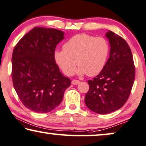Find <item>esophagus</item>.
<instances>
[{"label":"esophagus","mask_w":146,"mask_h":146,"mask_svg":"<svg viewBox=\"0 0 146 146\" xmlns=\"http://www.w3.org/2000/svg\"><path fill=\"white\" fill-rule=\"evenodd\" d=\"M71 83L73 85H77L79 83V81L76 80V79H73V80L71 81Z\"/></svg>","instance_id":"34e87169"}]
</instances>
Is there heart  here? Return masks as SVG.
Returning a JSON list of instances; mask_svg holds the SVG:
<instances>
[{"label": "heart", "mask_w": 146, "mask_h": 146, "mask_svg": "<svg viewBox=\"0 0 146 146\" xmlns=\"http://www.w3.org/2000/svg\"><path fill=\"white\" fill-rule=\"evenodd\" d=\"M63 48L56 50L54 56L56 63L67 75L73 74L77 63L79 74L96 76L104 68L110 53L106 38L87 34L73 36Z\"/></svg>", "instance_id": "heart-1"}]
</instances>
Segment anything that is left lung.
Returning <instances> with one entry per match:
<instances>
[{
  "label": "left lung",
  "mask_w": 146,
  "mask_h": 146,
  "mask_svg": "<svg viewBox=\"0 0 146 146\" xmlns=\"http://www.w3.org/2000/svg\"><path fill=\"white\" fill-rule=\"evenodd\" d=\"M110 55L100 74L89 80L85 98L87 108L99 114L119 110L129 98L135 79L133 55L127 42L112 31L107 33Z\"/></svg>",
  "instance_id": "8db88e82"
}]
</instances>
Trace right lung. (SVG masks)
<instances>
[{
    "mask_svg": "<svg viewBox=\"0 0 146 146\" xmlns=\"http://www.w3.org/2000/svg\"><path fill=\"white\" fill-rule=\"evenodd\" d=\"M63 31L35 27L15 46L12 56L13 86L22 104L30 110L47 113L61 104L69 78L60 72L55 59Z\"/></svg>",
    "mask_w": 146,
    "mask_h": 146,
    "instance_id": "1",
    "label": "right lung"
}]
</instances>
